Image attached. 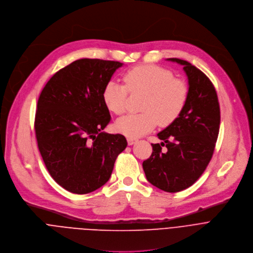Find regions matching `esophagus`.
<instances>
[{"mask_svg": "<svg viewBox=\"0 0 253 253\" xmlns=\"http://www.w3.org/2000/svg\"><path fill=\"white\" fill-rule=\"evenodd\" d=\"M136 141H137V139H135V138H131V137H128V138H127V143H128V145H132V144H134Z\"/></svg>", "mask_w": 253, "mask_h": 253, "instance_id": "obj_1", "label": "esophagus"}]
</instances>
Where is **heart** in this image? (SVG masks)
Wrapping results in <instances>:
<instances>
[{"instance_id": "heart-1", "label": "heart", "mask_w": 253, "mask_h": 253, "mask_svg": "<svg viewBox=\"0 0 253 253\" xmlns=\"http://www.w3.org/2000/svg\"><path fill=\"white\" fill-rule=\"evenodd\" d=\"M125 85L110 81L103 89V100L107 109L121 115L125 112L127 90L143 91V113L126 115L116 122V128L128 137H139L161 126L171 124L181 113L186 98L187 86L179 79H173L169 70L159 66L134 67L124 74Z\"/></svg>"}]
</instances>
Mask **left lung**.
Wrapping results in <instances>:
<instances>
[{
    "label": "left lung",
    "instance_id": "1",
    "mask_svg": "<svg viewBox=\"0 0 253 253\" xmlns=\"http://www.w3.org/2000/svg\"><path fill=\"white\" fill-rule=\"evenodd\" d=\"M167 60L183 67L187 98L179 116L158 133L163 141L151 143L153 154L142 168L151 184L177 192L192 185L211 162L219 132L220 110L215 88L203 72L180 59Z\"/></svg>",
    "mask_w": 253,
    "mask_h": 253
}]
</instances>
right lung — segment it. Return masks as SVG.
<instances>
[{"instance_id": "1", "label": "right lung", "mask_w": 253, "mask_h": 253, "mask_svg": "<svg viewBox=\"0 0 253 253\" xmlns=\"http://www.w3.org/2000/svg\"><path fill=\"white\" fill-rule=\"evenodd\" d=\"M124 64L81 59L57 72L38 100L35 130L42 161L57 183L84 194L110 179L127 145L123 134L103 129L111 115L103 89Z\"/></svg>"}]
</instances>
